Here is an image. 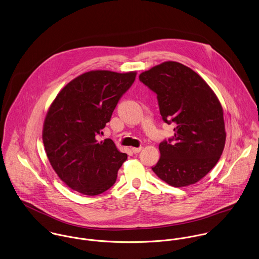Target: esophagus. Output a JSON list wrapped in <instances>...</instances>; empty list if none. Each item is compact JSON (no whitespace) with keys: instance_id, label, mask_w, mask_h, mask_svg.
<instances>
[{"instance_id":"esophagus-1","label":"esophagus","mask_w":259,"mask_h":259,"mask_svg":"<svg viewBox=\"0 0 259 259\" xmlns=\"http://www.w3.org/2000/svg\"><path fill=\"white\" fill-rule=\"evenodd\" d=\"M131 150H132V152L134 153V154H137V153H139L141 150H142V147H132L131 148Z\"/></svg>"}]
</instances>
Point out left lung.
Wrapping results in <instances>:
<instances>
[{
    "label": "left lung",
    "mask_w": 259,
    "mask_h": 259,
    "mask_svg": "<svg viewBox=\"0 0 259 259\" xmlns=\"http://www.w3.org/2000/svg\"><path fill=\"white\" fill-rule=\"evenodd\" d=\"M157 95L162 120L174 135L159 144L161 157L152 170L174 187L194 184L216 165L226 133L221 104L206 82L190 68L164 62L139 76Z\"/></svg>",
    "instance_id": "8db88e82"
}]
</instances>
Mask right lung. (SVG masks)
Instances as JSON below:
<instances>
[{"instance_id": "right-lung-1", "label": "right lung", "mask_w": 259, "mask_h": 259, "mask_svg": "<svg viewBox=\"0 0 259 259\" xmlns=\"http://www.w3.org/2000/svg\"><path fill=\"white\" fill-rule=\"evenodd\" d=\"M136 73L90 71L68 83L54 100L44 122L43 142L53 169L69 187L98 195L114 185L127 159L111 139L98 142Z\"/></svg>"}]
</instances>
